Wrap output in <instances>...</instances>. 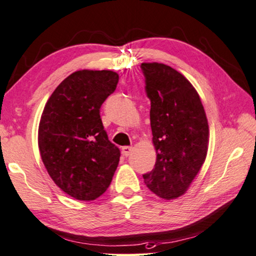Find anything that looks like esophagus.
<instances>
[{
  "label": "esophagus",
  "instance_id": "obj_1",
  "mask_svg": "<svg viewBox=\"0 0 256 256\" xmlns=\"http://www.w3.org/2000/svg\"><path fill=\"white\" fill-rule=\"evenodd\" d=\"M132 150H133L132 147H123V148H122V152H123V155L125 156V158H128V156L131 155Z\"/></svg>",
  "mask_w": 256,
  "mask_h": 256
}]
</instances>
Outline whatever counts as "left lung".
<instances>
[{
    "mask_svg": "<svg viewBox=\"0 0 256 256\" xmlns=\"http://www.w3.org/2000/svg\"><path fill=\"white\" fill-rule=\"evenodd\" d=\"M150 98L155 168L144 174L147 188L172 200L188 192L207 158L209 126L199 94L190 80L166 64H141Z\"/></svg>",
    "mask_w": 256,
    "mask_h": 256,
    "instance_id": "left-lung-1",
    "label": "left lung"
}]
</instances>
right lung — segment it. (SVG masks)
Returning <instances> with one entry per match:
<instances>
[{"label": "right lung", "mask_w": 256, "mask_h": 256, "mask_svg": "<svg viewBox=\"0 0 256 256\" xmlns=\"http://www.w3.org/2000/svg\"><path fill=\"white\" fill-rule=\"evenodd\" d=\"M118 78L112 70L74 72L52 92L40 118L38 144L46 169L64 193L80 201L102 196L120 162L100 117Z\"/></svg>", "instance_id": "obj_1"}]
</instances>
